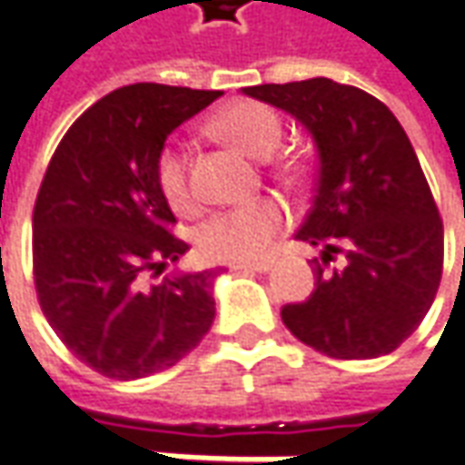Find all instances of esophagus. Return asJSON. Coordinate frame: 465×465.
<instances>
[{"mask_svg": "<svg viewBox=\"0 0 465 465\" xmlns=\"http://www.w3.org/2000/svg\"><path fill=\"white\" fill-rule=\"evenodd\" d=\"M232 267L233 270H242V272H270L272 262L270 260H264V262H236Z\"/></svg>", "mask_w": 465, "mask_h": 465, "instance_id": "1", "label": "esophagus"}]
</instances>
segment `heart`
<instances>
[{
	"instance_id": "obj_1",
	"label": "heart",
	"mask_w": 465,
	"mask_h": 465,
	"mask_svg": "<svg viewBox=\"0 0 465 465\" xmlns=\"http://www.w3.org/2000/svg\"><path fill=\"white\" fill-rule=\"evenodd\" d=\"M211 131L236 152L252 159H267L281 143L282 121L272 107L257 100H236L211 121ZM282 174L293 177V167H282ZM153 180L172 211L184 213L193 208L187 159L177 143H167L156 153ZM285 221L288 211L281 201L260 198L236 208L213 211L195 226L193 242L198 254L211 262H252L270 252L278 233L285 229Z\"/></svg>"
}]
</instances>
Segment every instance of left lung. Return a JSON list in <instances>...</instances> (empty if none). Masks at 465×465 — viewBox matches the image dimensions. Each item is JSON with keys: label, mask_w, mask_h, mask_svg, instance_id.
Returning <instances> with one entry per match:
<instances>
[{"label": "left lung", "mask_w": 465, "mask_h": 465, "mask_svg": "<svg viewBox=\"0 0 465 465\" xmlns=\"http://www.w3.org/2000/svg\"><path fill=\"white\" fill-rule=\"evenodd\" d=\"M316 143L313 205L296 239L324 247L316 291L282 324L337 361L389 355L420 327L442 275V221L401 123L373 94L327 76L247 87ZM334 253L342 268L329 271Z\"/></svg>", "instance_id": "left-lung-1"}]
</instances>
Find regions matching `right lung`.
<instances>
[{
	"label": "right lung",
	"mask_w": 465,
	"mask_h": 465,
	"mask_svg": "<svg viewBox=\"0 0 465 465\" xmlns=\"http://www.w3.org/2000/svg\"><path fill=\"white\" fill-rule=\"evenodd\" d=\"M218 89L141 82L82 113L45 169L33 211V275L61 342L92 371L136 381L195 350L216 316L213 272L159 275L187 252L153 180L167 136Z\"/></svg>",
	"instance_id": "right-lung-1"
}]
</instances>
